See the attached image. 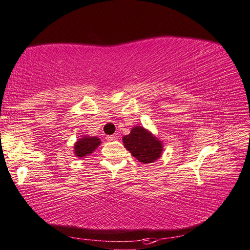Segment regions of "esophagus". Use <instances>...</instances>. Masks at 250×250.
Wrapping results in <instances>:
<instances>
[{"mask_svg":"<svg viewBox=\"0 0 250 250\" xmlns=\"http://www.w3.org/2000/svg\"><path fill=\"white\" fill-rule=\"evenodd\" d=\"M107 141H116L117 139H118V136H117V134H114V135H108L107 136Z\"/></svg>","mask_w":250,"mask_h":250,"instance_id":"1","label":"esophagus"}]
</instances>
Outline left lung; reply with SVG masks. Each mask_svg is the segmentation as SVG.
I'll use <instances>...</instances> for the list:
<instances>
[{
  "label": "left lung",
  "instance_id": "obj_1",
  "mask_svg": "<svg viewBox=\"0 0 250 250\" xmlns=\"http://www.w3.org/2000/svg\"><path fill=\"white\" fill-rule=\"evenodd\" d=\"M125 147L140 163L150 164L160 158L163 143L143 126H134L130 134L122 138Z\"/></svg>",
  "mask_w": 250,
  "mask_h": 250
}]
</instances>
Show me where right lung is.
Here are the masks:
<instances>
[{
	"label": "right lung",
	"mask_w": 250,
	"mask_h": 250,
	"mask_svg": "<svg viewBox=\"0 0 250 250\" xmlns=\"http://www.w3.org/2000/svg\"><path fill=\"white\" fill-rule=\"evenodd\" d=\"M101 144V141L99 138L96 136H83V138L79 139L75 144V148H73V151H75V155L77 157L83 158L85 156L92 154Z\"/></svg>",
	"instance_id": "right-lung-1"
}]
</instances>
